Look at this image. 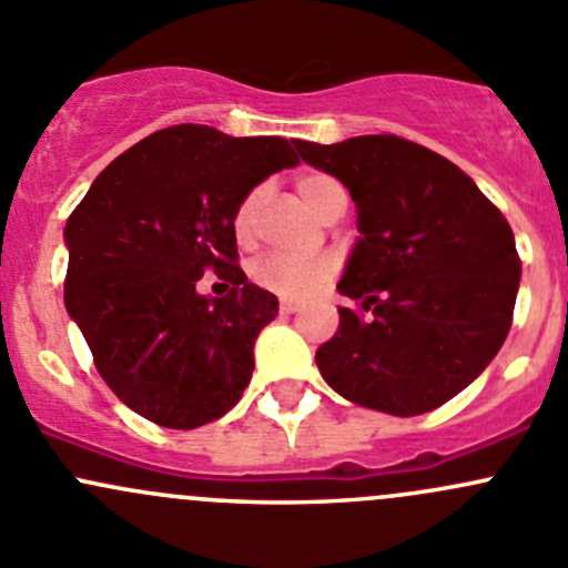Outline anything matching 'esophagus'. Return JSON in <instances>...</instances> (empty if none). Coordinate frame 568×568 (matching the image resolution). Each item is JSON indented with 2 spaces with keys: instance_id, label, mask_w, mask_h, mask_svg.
Masks as SVG:
<instances>
[{
  "instance_id": "34e87169",
  "label": "esophagus",
  "mask_w": 568,
  "mask_h": 568,
  "mask_svg": "<svg viewBox=\"0 0 568 568\" xmlns=\"http://www.w3.org/2000/svg\"><path fill=\"white\" fill-rule=\"evenodd\" d=\"M280 313H283V316H294V313H300V302L283 300L280 302Z\"/></svg>"
}]
</instances>
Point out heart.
Masks as SVG:
<instances>
[{
	"mask_svg": "<svg viewBox=\"0 0 568 568\" xmlns=\"http://www.w3.org/2000/svg\"><path fill=\"white\" fill-rule=\"evenodd\" d=\"M296 192L302 194L307 205L318 216L329 220L341 205H346V189L341 181L326 173H305L296 178ZM266 186H255L239 200L233 211V236L242 247H250L261 231L263 205H266ZM337 274V261L332 255H313L300 257L288 252H268L257 257L250 268V277L257 288L277 294L283 300L300 302L316 296L321 288L329 285V280Z\"/></svg>",
	"mask_w": 568,
	"mask_h": 568,
	"instance_id": "b5f03b06",
	"label": "heart"
}]
</instances>
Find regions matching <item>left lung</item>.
Masks as SVG:
<instances>
[{"mask_svg":"<svg viewBox=\"0 0 568 568\" xmlns=\"http://www.w3.org/2000/svg\"><path fill=\"white\" fill-rule=\"evenodd\" d=\"M357 203L359 242L337 291L335 337L316 352L332 390L412 417L459 395L514 321L523 261L511 225L467 173L395 134L294 140Z\"/></svg>","mask_w":568,"mask_h":568,"instance_id":"obj_1","label":"left lung"}]
</instances>
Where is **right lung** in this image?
I'll return each mask as SVG.
<instances>
[{
  "label": "right lung",
  "mask_w": 568,
  "mask_h": 568,
  "mask_svg": "<svg viewBox=\"0 0 568 568\" xmlns=\"http://www.w3.org/2000/svg\"><path fill=\"white\" fill-rule=\"evenodd\" d=\"M294 164L283 136L170 125L120 153L68 216V316L136 415L189 432L239 404L277 296L239 266L233 211ZM209 267L232 283L225 297L193 291Z\"/></svg>",
  "instance_id": "obj_1"
}]
</instances>
